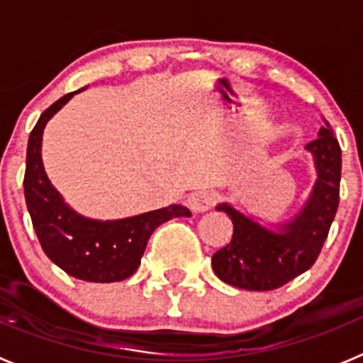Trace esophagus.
<instances>
[{"label": "esophagus", "instance_id": "34e87169", "mask_svg": "<svg viewBox=\"0 0 363 363\" xmlns=\"http://www.w3.org/2000/svg\"><path fill=\"white\" fill-rule=\"evenodd\" d=\"M216 203V194L209 191H194L187 196V207L192 213H205Z\"/></svg>", "mask_w": 363, "mask_h": 363}]
</instances>
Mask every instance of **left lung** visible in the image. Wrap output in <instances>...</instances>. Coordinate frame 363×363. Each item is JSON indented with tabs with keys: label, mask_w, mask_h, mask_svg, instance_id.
Returning a JSON list of instances; mask_svg holds the SVG:
<instances>
[{
	"label": "left lung",
	"mask_w": 363,
	"mask_h": 363,
	"mask_svg": "<svg viewBox=\"0 0 363 363\" xmlns=\"http://www.w3.org/2000/svg\"><path fill=\"white\" fill-rule=\"evenodd\" d=\"M306 150L313 156L316 182L291 220L265 225L227 201L216 205L234 225L230 243L213 255V269L221 281L238 289L271 291L313 267L340 201L342 149L325 120Z\"/></svg>",
	"instance_id": "8db88e82"
}]
</instances>
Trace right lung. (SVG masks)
I'll use <instances>...</instances> for the list:
<instances>
[{
	"label": "right lung",
	"mask_w": 363,
	"mask_h": 363,
	"mask_svg": "<svg viewBox=\"0 0 363 363\" xmlns=\"http://www.w3.org/2000/svg\"><path fill=\"white\" fill-rule=\"evenodd\" d=\"M76 92L50 105L28 136L25 201L41 249L57 267L83 281H121L136 272L154 229L172 218H189L191 211L169 205L120 220H94L76 213L63 200L45 172L41 142L45 125Z\"/></svg>",
	"instance_id": "1"
}]
</instances>
